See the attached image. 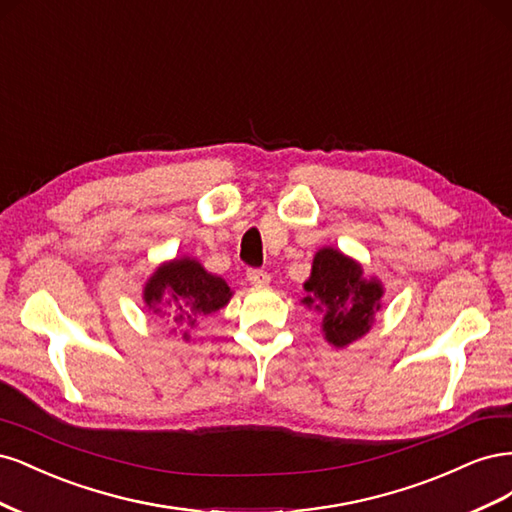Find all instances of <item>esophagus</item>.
Returning a JSON list of instances; mask_svg holds the SVG:
<instances>
[{"label": "esophagus", "mask_w": 512, "mask_h": 512, "mask_svg": "<svg viewBox=\"0 0 512 512\" xmlns=\"http://www.w3.org/2000/svg\"><path fill=\"white\" fill-rule=\"evenodd\" d=\"M247 280L254 286H267L271 282V275L265 269H247Z\"/></svg>", "instance_id": "esophagus-1"}]
</instances>
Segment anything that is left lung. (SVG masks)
<instances>
[{
    "label": "left lung",
    "instance_id": "8db88e82",
    "mask_svg": "<svg viewBox=\"0 0 512 512\" xmlns=\"http://www.w3.org/2000/svg\"><path fill=\"white\" fill-rule=\"evenodd\" d=\"M305 290L303 303L324 312V335L337 348L365 335L380 309L382 286L363 280L361 265L331 247L316 254Z\"/></svg>",
    "mask_w": 512,
    "mask_h": 512
}]
</instances>
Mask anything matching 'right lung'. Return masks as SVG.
<instances>
[{"label":"right lung","instance_id":"add662e5","mask_svg":"<svg viewBox=\"0 0 512 512\" xmlns=\"http://www.w3.org/2000/svg\"><path fill=\"white\" fill-rule=\"evenodd\" d=\"M230 299V288L218 275L207 273L196 260L181 258L162 265L145 288V303L160 312L170 305L168 316L175 327H196L198 320L218 312Z\"/></svg>","mask_w":512,"mask_h":512}]
</instances>
